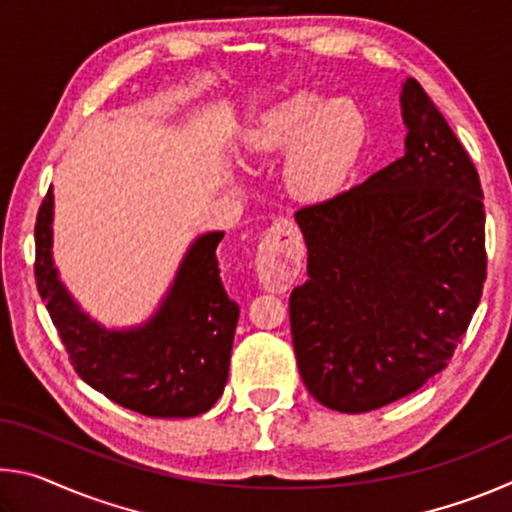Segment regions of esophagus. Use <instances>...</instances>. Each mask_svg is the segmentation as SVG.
I'll list each match as a JSON object with an SVG mask.
<instances>
[{"label":"esophagus","instance_id":"esophagus-1","mask_svg":"<svg viewBox=\"0 0 512 512\" xmlns=\"http://www.w3.org/2000/svg\"><path fill=\"white\" fill-rule=\"evenodd\" d=\"M302 244L298 230L287 219L275 221L257 250V273L264 287L273 293L287 291L300 273Z\"/></svg>","mask_w":512,"mask_h":512}]
</instances>
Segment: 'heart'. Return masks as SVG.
<instances>
[{
	"mask_svg": "<svg viewBox=\"0 0 512 512\" xmlns=\"http://www.w3.org/2000/svg\"><path fill=\"white\" fill-rule=\"evenodd\" d=\"M366 140V121L348 99L298 92L275 103L246 133L250 155L289 151L284 183L300 201H325L348 180Z\"/></svg>",
	"mask_w": 512,
	"mask_h": 512,
	"instance_id": "1",
	"label": "heart"
}]
</instances>
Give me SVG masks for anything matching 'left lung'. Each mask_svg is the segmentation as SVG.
Instances as JSON below:
<instances>
[{"label": "left lung", "instance_id": "obj_1", "mask_svg": "<svg viewBox=\"0 0 512 512\" xmlns=\"http://www.w3.org/2000/svg\"><path fill=\"white\" fill-rule=\"evenodd\" d=\"M404 155L302 207L309 280L291 291L307 391L366 413L418 391L452 359L485 282V212L470 155L415 79L402 85Z\"/></svg>", "mask_w": 512, "mask_h": 512}]
</instances>
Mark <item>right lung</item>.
<instances>
[{
    "label": "right lung",
    "instance_id": "right-lung-1",
    "mask_svg": "<svg viewBox=\"0 0 512 512\" xmlns=\"http://www.w3.org/2000/svg\"><path fill=\"white\" fill-rule=\"evenodd\" d=\"M54 192L36 221L40 298L79 377L124 409L149 418H194L210 411L230 370L239 305L219 275L223 232L198 237L178 266L171 289L146 323L108 329L92 320L60 282L51 257Z\"/></svg>",
    "mask_w": 512,
    "mask_h": 512
}]
</instances>
